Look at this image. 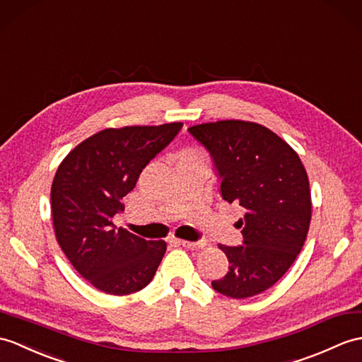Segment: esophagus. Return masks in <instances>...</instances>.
Segmentation results:
<instances>
[{"mask_svg":"<svg viewBox=\"0 0 362 362\" xmlns=\"http://www.w3.org/2000/svg\"><path fill=\"white\" fill-rule=\"evenodd\" d=\"M179 245L188 248V250H199V248H204L205 247V242L204 240H197V242H189V240H177Z\"/></svg>","mask_w":362,"mask_h":362,"instance_id":"esophagus-1","label":"esophagus"}]
</instances>
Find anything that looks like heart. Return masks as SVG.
I'll return each instance as SVG.
<instances>
[{"label": "heart", "instance_id": "obj_1", "mask_svg": "<svg viewBox=\"0 0 362 362\" xmlns=\"http://www.w3.org/2000/svg\"><path fill=\"white\" fill-rule=\"evenodd\" d=\"M188 154H194V153H187V154H185V156H188Z\"/></svg>", "mask_w": 362, "mask_h": 362}]
</instances>
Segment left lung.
<instances>
[{"label": "left lung", "instance_id": "obj_1", "mask_svg": "<svg viewBox=\"0 0 362 362\" xmlns=\"http://www.w3.org/2000/svg\"><path fill=\"white\" fill-rule=\"evenodd\" d=\"M188 132L211 157L222 197L245 211L242 245H219L230 267L213 288L233 299L256 296L281 279L304 247L312 219L305 168L262 124L223 120Z\"/></svg>", "mask_w": 362, "mask_h": 362}]
</instances>
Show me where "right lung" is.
I'll return each mask as SVG.
<instances>
[{
  "mask_svg": "<svg viewBox=\"0 0 362 362\" xmlns=\"http://www.w3.org/2000/svg\"><path fill=\"white\" fill-rule=\"evenodd\" d=\"M182 123L105 129L74 148L58 166L50 189L55 236L86 281L107 295L136 293L153 281L166 251L117 228L115 214L139 175L170 145Z\"/></svg>",
  "mask_w": 362,
  "mask_h": 362,
  "instance_id": "obj_1",
  "label": "right lung"
}]
</instances>
